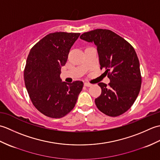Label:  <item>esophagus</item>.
<instances>
[{
    "mask_svg": "<svg viewBox=\"0 0 160 160\" xmlns=\"http://www.w3.org/2000/svg\"><path fill=\"white\" fill-rule=\"evenodd\" d=\"M84 85L85 86V87H90L92 86V84H89V83H87V82H85V83L84 84Z\"/></svg>",
    "mask_w": 160,
    "mask_h": 160,
    "instance_id": "34e87169",
    "label": "esophagus"
}]
</instances>
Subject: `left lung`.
Masks as SVG:
<instances>
[{"label": "left lung", "instance_id": "left-lung-1", "mask_svg": "<svg viewBox=\"0 0 160 160\" xmlns=\"http://www.w3.org/2000/svg\"><path fill=\"white\" fill-rule=\"evenodd\" d=\"M80 38L97 47L100 69H105L109 84L98 83L100 96L95 103L105 115L116 117L128 111L140 93L142 77L137 53L127 40L108 29H97Z\"/></svg>", "mask_w": 160, "mask_h": 160}]
</instances>
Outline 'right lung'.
Segmentation results:
<instances>
[{
  "label": "right lung",
  "mask_w": 160,
  "mask_h": 160,
  "mask_svg": "<svg viewBox=\"0 0 160 160\" xmlns=\"http://www.w3.org/2000/svg\"><path fill=\"white\" fill-rule=\"evenodd\" d=\"M80 33H51L29 52L24 71L26 89L33 104L47 117L60 118L73 109L82 89V81L62 82L61 67Z\"/></svg>",
  "instance_id": "right-lung-1"
}]
</instances>
